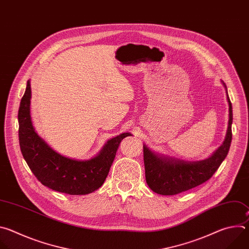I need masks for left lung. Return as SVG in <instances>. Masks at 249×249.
<instances>
[{
    "mask_svg": "<svg viewBox=\"0 0 249 249\" xmlns=\"http://www.w3.org/2000/svg\"><path fill=\"white\" fill-rule=\"evenodd\" d=\"M224 86L226 87L225 84ZM227 97L230 119L226 139L223 145L210 158L199 161H185L160 156L144 145L146 181L154 192L160 195H176L206 182L218 170L229 153L232 138V106L228 91Z\"/></svg>",
    "mask_w": 249,
    "mask_h": 249,
    "instance_id": "left-lung-1",
    "label": "left lung"
}]
</instances>
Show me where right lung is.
Returning a JSON list of instances; mask_svg holds the SVG:
<instances>
[{
	"label": "right lung",
	"mask_w": 249,
	"mask_h": 249,
	"mask_svg": "<svg viewBox=\"0 0 249 249\" xmlns=\"http://www.w3.org/2000/svg\"><path fill=\"white\" fill-rule=\"evenodd\" d=\"M31 89L29 81L18 109V140L23 159L35 177L46 187L70 195H86L97 190L105 181L123 133L108 140L100 153L88 160L66 158L52 150L35 132L30 118Z\"/></svg>",
	"instance_id": "add662e5"
}]
</instances>
